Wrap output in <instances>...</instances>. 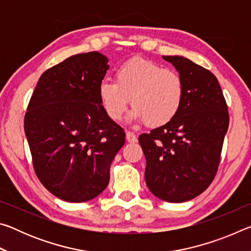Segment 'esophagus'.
Here are the masks:
<instances>
[{
    "label": "esophagus",
    "instance_id": "obj_1",
    "mask_svg": "<svg viewBox=\"0 0 251 251\" xmlns=\"http://www.w3.org/2000/svg\"><path fill=\"white\" fill-rule=\"evenodd\" d=\"M126 139H127V142H129V143H136L137 142V136H136L133 131H127Z\"/></svg>",
    "mask_w": 251,
    "mask_h": 251
}]
</instances>
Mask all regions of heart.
I'll list each match as a JSON object with an SVG mask.
<instances>
[{
  "mask_svg": "<svg viewBox=\"0 0 251 251\" xmlns=\"http://www.w3.org/2000/svg\"><path fill=\"white\" fill-rule=\"evenodd\" d=\"M184 93L179 74L144 58L125 62L115 72V82L105 79L99 86L100 104L110 120H121L130 99L134 108L128 120L154 127L168 124L177 116Z\"/></svg>",
  "mask_w": 251,
  "mask_h": 251,
  "instance_id": "heart-1",
  "label": "heart"
}]
</instances>
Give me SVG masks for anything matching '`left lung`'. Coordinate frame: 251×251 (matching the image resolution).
Segmentation results:
<instances>
[{"label": "left lung", "mask_w": 251, "mask_h": 251, "mask_svg": "<svg viewBox=\"0 0 251 251\" xmlns=\"http://www.w3.org/2000/svg\"><path fill=\"white\" fill-rule=\"evenodd\" d=\"M184 82L179 113L168 124L142 134L145 180L161 201H190L211 184L217 173L229 114L218 79L184 56H163Z\"/></svg>", "instance_id": "8db88e82"}]
</instances>
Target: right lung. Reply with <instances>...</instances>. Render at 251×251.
I'll use <instances>...</instances> for the list:
<instances>
[{"label": "right lung", "mask_w": 251, "mask_h": 251, "mask_svg": "<svg viewBox=\"0 0 251 251\" xmlns=\"http://www.w3.org/2000/svg\"><path fill=\"white\" fill-rule=\"evenodd\" d=\"M109 69L99 52L77 54L45 71L24 118L33 166L54 196L91 201L109 182L110 164L125 133L107 116L99 86Z\"/></svg>", "instance_id": "add662e5"}]
</instances>
